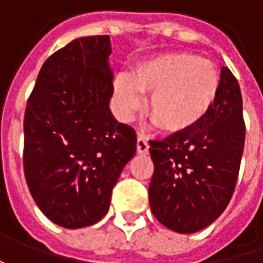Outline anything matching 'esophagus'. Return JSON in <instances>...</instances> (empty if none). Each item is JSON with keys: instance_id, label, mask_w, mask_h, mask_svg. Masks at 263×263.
I'll return each instance as SVG.
<instances>
[{"instance_id": "obj_1", "label": "esophagus", "mask_w": 263, "mask_h": 263, "mask_svg": "<svg viewBox=\"0 0 263 263\" xmlns=\"http://www.w3.org/2000/svg\"><path fill=\"white\" fill-rule=\"evenodd\" d=\"M136 149H137V154H140V155H146L147 152H149V145H147L146 139H143L142 136L137 137Z\"/></svg>"}]
</instances>
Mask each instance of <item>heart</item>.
Returning a JSON list of instances; mask_svg holds the SVG:
<instances>
[{
  "mask_svg": "<svg viewBox=\"0 0 263 263\" xmlns=\"http://www.w3.org/2000/svg\"><path fill=\"white\" fill-rule=\"evenodd\" d=\"M221 76L217 66L193 52H164L133 67L128 79L116 77L117 112L130 118L149 95L147 114L164 132L176 135L197 126L217 101Z\"/></svg>",
  "mask_w": 263,
  "mask_h": 263,
  "instance_id": "b5f03b06",
  "label": "heart"
}]
</instances>
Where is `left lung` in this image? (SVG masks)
<instances>
[{"mask_svg": "<svg viewBox=\"0 0 263 263\" xmlns=\"http://www.w3.org/2000/svg\"><path fill=\"white\" fill-rule=\"evenodd\" d=\"M245 132L238 82L222 67L219 93L203 121L167 139L149 140L155 165L149 203L162 226L190 234L224 212L236 189Z\"/></svg>", "mask_w": 263, "mask_h": 263, "instance_id": "obj_1", "label": "left lung"}]
</instances>
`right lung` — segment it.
Wrapping results in <instances>:
<instances>
[{
  "instance_id": "obj_1",
  "label": "right lung",
  "mask_w": 263,
  "mask_h": 263,
  "mask_svg": "<svg viewBox=\"0 0 263 263\" xmlns=\"http://www.w3.org/2000/svg\"><path fill=\"white\" fill-rule=\"evenodd\" d=\"M109 36L74 39L44 63L26 105V181L60 227H87L105 217L117 180L136 154L133 127L109 109Z\"/></svg>"
}]
</instances>
